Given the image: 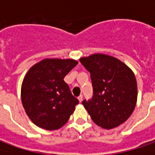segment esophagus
Here are the masks:
<instances>
[{"label": "esophagus", "instance_id": "34e87169", "mask_svg": "<svg viewBox=\"0 0 155 155\" xmlns=\"http://www.w3.org/2000/svg\"><path fill=\"white\" fill-rule=\"evenodd\" d=\"M78 100H79V101H80V102H82V101H83V96H82V95H80V96H79V97H78Z\"/></svg>", "mask_w": 155, "mask_h": 155}]
</instances>
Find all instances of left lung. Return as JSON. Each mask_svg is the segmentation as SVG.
Here are the masks:
<instances>
[{"mask_svg":"<svg viewBox=\"0 0 155 155\" xmlns=\"http://www.w3.org/2000/svg\"><path fill=\"white\" fill-rule=\"evenodd\" d=\"M91 73L94 95L83 101L91 119L98 126L114 129L125 122L137 102V82L129 66L115 57L94 54L80 59Z\"/></svg>","mask_w":155,"mask_h":155,"instance_id":"obj_1","label":"left lung"}]
</instances>
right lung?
I'll use <instances>...</instances> for the list:
<instances>
[{"label":"right lung","instance_id":"add662e5","mask_svg":"<svg viewBox=\"0 0 155 155\" xmlns=\"http://www.w3.org/2000/svg\"><path fill=\"white\" fill-rule=\"evenodd\" d=\"M78 64L73 59H44L32 66L21 84V101L30 120L47 130L67 123L79 103L64 81Z\"/></svg>","mask_w":155,"mask_h":155}]
</instances>
